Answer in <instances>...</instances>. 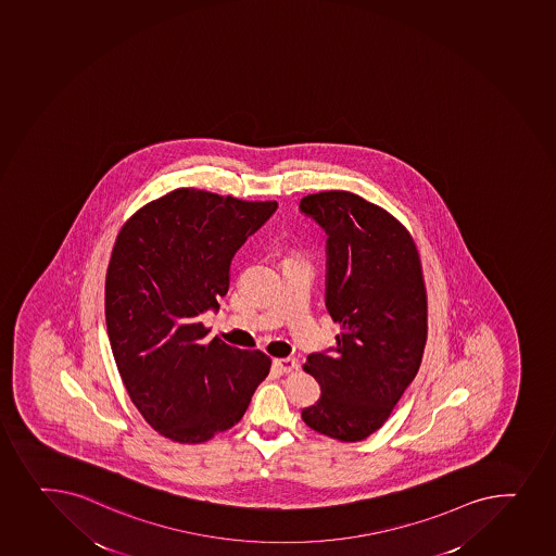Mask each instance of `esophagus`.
Instances as JSON below:
<instances>
[{"mask_svg":"<svg viewBox=\"0 0 556 556\" xmlns=\"http://www.w3.org/2000/svg\"><path fill=\"white\" fill-rule=\"evenodd\" d=\"M273 366H275L280 374H291V371L299 368V363H296L294 358H275Z\"/></svg>","mask_w":556,"mask_h":556,"instance_id":"esophagus-1","label":"esophagus"}]
</instances>
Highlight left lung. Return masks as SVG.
I'll return each mask as SVG.
<instances>
[{
    "label": "left lung",
    "mask_w": 556,
    "mask_h": 556,
    "mask_svg": "<svg viewBox=\"0 0 556 556\" xmlns=\"http://www.w3.org/2000/svg\"><path fill=\"white\" fill-rule=\"evenodd\" d=\"M300 212L328 235L326 307L337 345L311 353L304 369L321 395L302 419L353 443L377 432L421 366L427 289L412 236L384 208L344 190L311 193Z\"/></svg>",
    "instance_id": "1"
}]
</instances>
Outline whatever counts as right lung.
Listing matches in <instances>:
<instances>
[{
    "label": "right lung",
    "mask_w": 556,
    "mask_h": 556,
    "mask_svg": "<svg viewBox=\"0 0 556 556\" xmlns=\"http://www.w3.org/2000/svg\"><path fill=\"white\" fill-rule=\"evenodd\" d=\"M276 208L177 188L118 232L105 275L108 337L129 399L164 438L203 443L235 427L269 375L262 351L206 342L201 316L219 309L232 257Z\"/></svg>",
    "instance_id": "right-lung-1"
}]
</instances>
